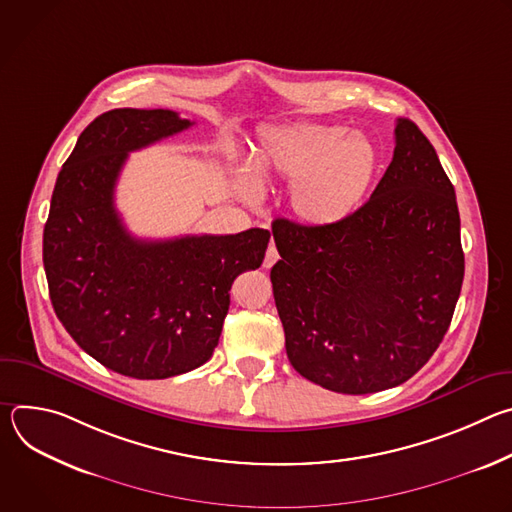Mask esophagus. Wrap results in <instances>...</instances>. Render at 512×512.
<instances>
[{"instance_id": "esophagus-1", "label": "esophagus", "mask_w": 512, "mask_h": 512, "mask_svg": "<svg viewBox=\"0 0 512 512\" xmlns=\"http://www.w3.org/2000/svg\"><path fill=\"white\" fill-rule=\"evenodd\" d=\"M277 259H279V253H277L275 245H269L267 253H265V259H263V267H271Z\"/></svg>"}]
</instances>
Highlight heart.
I'll list each match as a JSON object with an SVG mask.
<instances>
[{"mask_svg":"<svg viewBox=\"0 0 512 512\" xmlns=\"http://www.w3.org/2000/svg\"><path fill=\"white\" fill-rule=\"evenodd\" d=\"M379 162L377 145L367 135L312 121L267 127L251 148L255 176L291 182V212L318 229L342 225L364 204ZM241 190L249 200L259 198V184L247 174Z\"/></svg>","mask_w":512,"mask_h":512,"instance_id":"b5f03b06","label":"heart"}]
</instances>
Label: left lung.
<instances>
[{"mask_svg": "<svg viewBox=\"0 0 512 512\" xmlns=\"http://www.w3.org/2000/svg\"><path fill=\"white\" fill-rule=\"evenodd\" d=\"M271 269L287 358L336 393L411 379L444 340L464 279L456 192L433 145L397 119L393 160L348 221L318 229L277 218Z\"/></svg>", "mask_w": 512, "mask_h": 512, "instance_id": "8db88e82", "label": "left lung"}]
</instances>
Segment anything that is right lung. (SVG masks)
Segmentation results:
<instances>
[{"instance_id": "1", "label": "right lung", "mask_w": 512, "mask_h": 512, "mask_svg": "<svg viewBox=\"0 0 512 512\" xmlns=\"http://www.w3.org/2000/svg\"><path fill=\"white\" fill-rule=\"evenodd\" d=\"M192 125L170 109L99 115L64 162L50 200L42 259L66 332L103 367L168 379L204 364L223 332L235 277L263 263L269 231L143 241L115 208L129 152Z\"/></svg>"}]
</instances>
